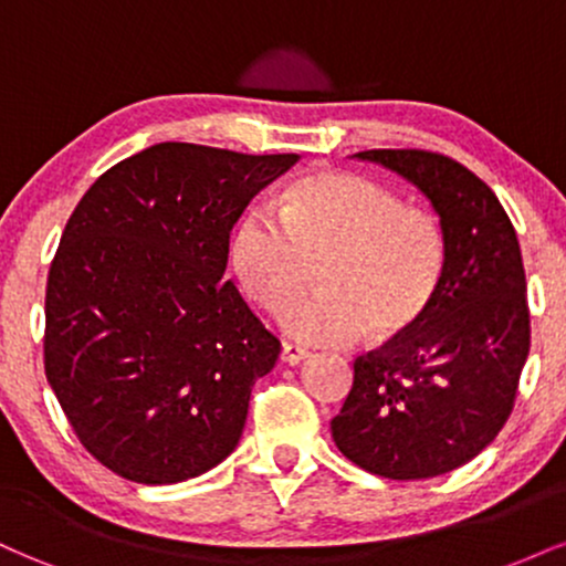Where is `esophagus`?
<instances>
[{
	"label": "esophagus",
	"instance_id": "34e87169",
	"mask_svg": "<svg viewBox=\"0 0 566 566\" xmlns=\"http://www.w3.org/2000/svg\"><path fill=\"white\" fill-rule=\"evenodd\" d=\"M279 356H282L284 365H301V361L308 359L311 354L305 348H301V346H292V343H284L282 354H279Z\"/></svg>",
	"mask_w": 566,
	"mask_h": 566
}]
</instances>
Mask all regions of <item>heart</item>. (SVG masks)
Listing matches in <instances>:
<instances>
[{
    "mask_svg": "<svg viewBox=\"0 0 566 566\" xmlns=\"http://www.w3.org/2000/svg\"><path fill=\"white\" fill-rule=\"evenodd\" d=\"M322 293L291 302L311 262ZM231 265L263 308L287 300L282 329L305 346H350L409 333L437 301L447 271L439 223L375 180L311 172L282 193L279 216L250 207L231 237Z\"/></svg>",
    "mask_w": 566,
    "mask_h": 566,
    "instance_id": "1",
    "label": "heart"
}]
</instances>
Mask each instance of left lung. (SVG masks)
I'll return each mask as SVG.
<instances>
[{
	"instance_id": "8db88e82",
	"label": "left lung",
	"mask_w": 566,
	"mask_h": 566,
	"mask_svg": "<svg viewBox=\"0 0 566 566\" xmlns=\"http://www.w3.org/2000/svg\"><path fill=\"white\" fill-rule=\"evenodd\" d=\"M409 180L431 201L447 271L428 314L354 361L333 418L350 463L409 482L460 469L497 437L530 354L527 279L503 205L469 167L418 148L354 154Z\"/></svg>"
}]
</instances>
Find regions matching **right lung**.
I'll return each mask as SVG.
<instances>
[{
  "mask_svg": "<svg viewBox=\"0 0 566 566\" xmlns=\"http://www.w3.org/2000/svg\"><path fill=\"white\" fill-rule=\"evenodd\" d=\"M297 154L157 143L90 186L48 276L44 375L76 439L138 484L216 469L279 340L223 282L229 233Z\"/></svg>",
  "mask_w": 566,
  "mask_h": 566,
  "instance_id": "obj_1",
  "label": "right lung"
}]
</instances>
